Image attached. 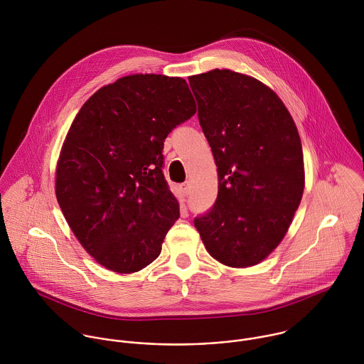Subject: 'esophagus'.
<instances>
[{
  "label": "esophagus",
  "instance_id": "34e87169",
  "mask_svg": "<svg viewBox=\"0 0 364 364\" xmlns=\"http://www.w3.org/2000/svg\"><path fill=\"white\" fill-rule=\"evenodd\" d=\"M189 191H191V183L189 182H185L181 185V193L182 196H188L189 195Z\"/></svg>",
  "mask_w": 364,
  "mask_h": 364
}]
</instances>
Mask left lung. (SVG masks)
<instances>
[{
    "label": "left lung",
    "instance_id": "obj_1",
    "mask_svg": "<svg viewBox=\"0 0 364 364\" xmlns=\"http://www.w3.org/2000/svg\"><path fill=\"white\" fill-rule=\"evenodd\" d=\"M189 84L218 175L217 200L195 227L214 259L255 266L283 241L303 198L297 126L276 92L251 75L215 68Z\"/></svg>",
    "mask_w": 364,
    "mask_h": 364
}]
</instances>
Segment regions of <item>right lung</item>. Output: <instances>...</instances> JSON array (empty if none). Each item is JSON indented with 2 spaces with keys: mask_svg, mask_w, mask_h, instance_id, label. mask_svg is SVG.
I'll use <instances>...</instances> for the list:
<instances>
[{
  "mask_svg": "<svg viewBox=\"0 0 364 364\" xmlns=\"http://www.w3.org/2000/svg\"><path fill=\"white\" fill-rule=\"evenodd\" d=\"M196 113L186 81L132 74L100 88L73 120L55 166V198L82 248L134 273L159 257L179 203L162 173L164 140Z\"/></svg>",
  "mask_w": 364,
  "mask_h": 364,
  "instance_id": "add662e5",
  "label": "right lung"
}]
</instances>
